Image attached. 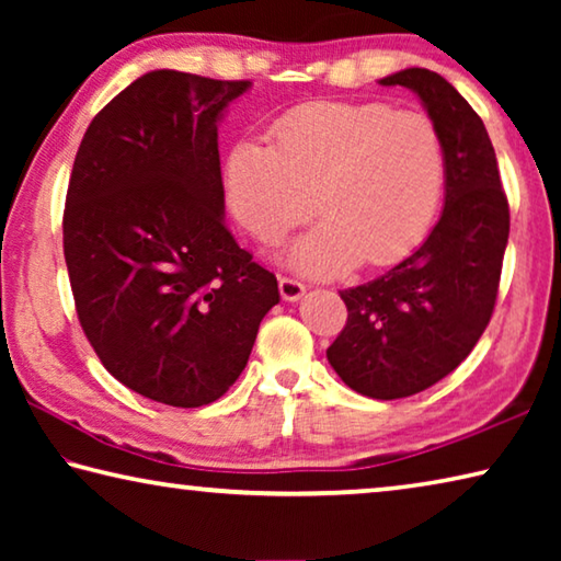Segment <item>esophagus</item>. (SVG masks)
I'll use <instances>...</instances> for the list:
<instances>
[{"label":"esophagus","instance_id":"obj_1","mask_svg":"<svg viewBox=\"0 0 561 561\" xmlns=\"http://www.w3.org/2000/svg\"><path fill=\"white\" fill-rule=\"evenodd\" d=\"M279 291L287 301H299L304 297L307 287L297 277H279Z\"/></svg>","mask_w":561,"mask_h":561}]
</instances>
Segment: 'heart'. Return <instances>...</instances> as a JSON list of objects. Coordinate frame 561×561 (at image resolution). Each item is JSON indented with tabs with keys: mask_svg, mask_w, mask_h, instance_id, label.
Wrapping results in <instances>:
<instances>
[{
	"mask_svg": "<svg viewBox=\"0 0 561 561\" xmlns=\"http://www.w3.org/2000/svg\"><path fill=\"white\" fill-rule=\"evenodd\" d=\"M240 140L225 160V193L254 240L277 242L324 217L289 250L299 270L331 274L386 264L421 242L440 203L445 150L433 121L388 103L319 101L267 133Z\"/></svg>",
	"mask_w": 561,
	"mask_h": 561,
	"instance_id": "1",
	"label": "heart"
}]
</instances>
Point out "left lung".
<instances>
[{"mask_svg": "<svg viewBox=\"0 0 561 561\" xmlns=\"http://www.w3.org/2000/svg\"><path fill=\"white\" fill-rule=\"evenodd\" d=\"M381 87L411 89L428 111L445 150V205L411 257L341 291L348 319L327 358L356 393L393 401L455 371L490 324L510 205L485 123L453 83L403 69Z\"/></svg>", "mask_w": 561, "mask_h": 561, "instance_id": "left-lung-1", "label": "left lung"}]
</instances>
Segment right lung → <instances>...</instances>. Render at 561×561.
<instances>
[{
  "instance_id": "right-lung-1",
  "label": "right lung",
  "mask_w": 561,
  "mask_h": 561,
  "mask_svg": "<svg viewBox=\"0 0 561 561\" xmlns=\"http://www.w3.org/2000/svg\"><path fill=\"white\" fill-rule=\"evenodd\" d=\"M250 81L173 69L123 89L83 133L64 210L81 329L106 371L175 408L244 371L277 277L225 225L217 123Z\"/></svg>"
}]
</instances>
